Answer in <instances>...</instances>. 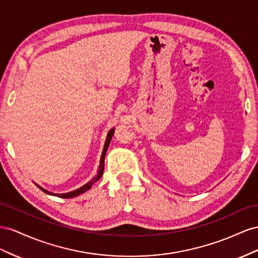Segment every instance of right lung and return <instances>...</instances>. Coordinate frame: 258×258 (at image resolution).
<instances>
[{
  "label": "right lung",
  "instance_id": "add662e5",
  "mask_svg": "<svg viewBox=\"0 0 258 258\" xmlns=\"http://www.w3.org/2000/svg\"><path fill=\"white\" fill-rule=\"evenodd\" d=\"M114 134V128H111L109 131V133L107 135V138H106V142H105V146H104V149H102V153H101V157H100V163H99V167H98V171H97V174L94 176V177L86 182L84 186H82L81 188L77 189V190H73V191H70V192H67V194H53L50 192V191H47L44 188L40 187L39 185H35L38 186L42 191H44V192L47 194V195H50V196H55V197H59V198H63V199H70V198H75V197H78L79 195L81 194H84L85 191H87L88 189H91V187L94 185L95 182H96L97 180L100 179V177L102 176V173H104V168H105V157H106V152L108 150V147H109V144L110 142H111V138Z\"/></svg>",
  "mask_w": 258,
  "mask_h": 258
}]
</instances>
